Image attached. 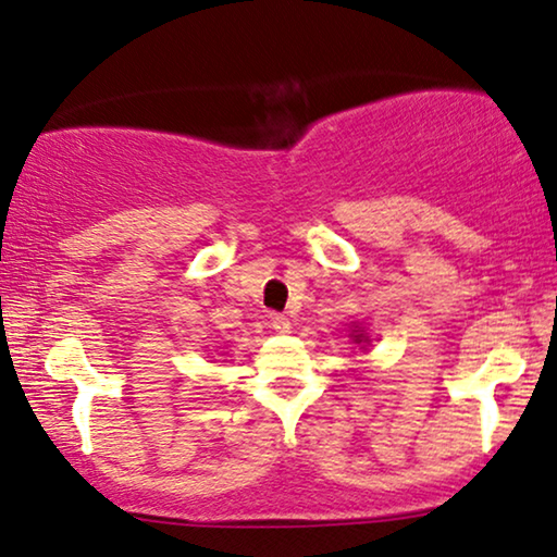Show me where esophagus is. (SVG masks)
I'll return each instance as SVG.
<instances>
[{
  "label": "esophagus",
  "instance_id": "esophagus-1",
  "mask_svg": "<svg viewBox=\"0 0 557 557\" xmlns=\"http://www.w3.org/2000/svg\"><path fill=\"white\" fill-rule=\"evenodd\" d=\"M270 325L277 333L290 331V321H287V315H283V313H270Z\"/></svg>",
  "mask_w": 557,
  "mask_h": 557
}]
</instances>
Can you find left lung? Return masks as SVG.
<instances>
[{"mask_svg": "<svg viewBox=\"0 0 557 557\" xmlns=\"http://www.w3.org/2000/svg\"><path fill=\"white\" fill-rule=\"evenodd\" d=\"M356 338V344H361V341H364V333H359V336H354Z\"/></svg>", "mask_w": 557, "mask_h": 557, "instance_id": "1", "label": "left lung"}]
</instances>
